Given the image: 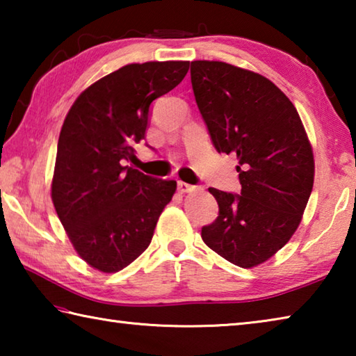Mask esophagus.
<instances>
[{
	"instance_id": "obj_1",
	"label": "esophagus",
	"mask_w": 356,
	"mask_h": 356,
	"mask_svg": "<svg viewBox=\"0 0 356 356\" xmlns=\"http://www.w3.org/2000/svg\"><path fill=\"white\" fill-rule=\"evenodd\" d=\"M195 188H196L195 185H190V184H185V182H179L177 184V190L180 193H190V191H193Z\"/></svg>"
}]
</instances>
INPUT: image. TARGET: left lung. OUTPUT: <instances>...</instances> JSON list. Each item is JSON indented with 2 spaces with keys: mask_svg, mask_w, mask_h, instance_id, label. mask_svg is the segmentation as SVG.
Here are the masks:
<instances>
[{
  "mask_svg": "<svg viewBox=\"0 0 356 356\" xmlns=\"http://www.w3.org/2000/svg\"><path fill=\"white\" fill-rule=\"evenodd\" d=\"M193 92L213 147L238 159L240 195L209 188L218 216L202 226L209 248L238 267L272 257L297 231L314 184V156L292 102L254 72L191 63Z\"/></svg>",
  "mask_w": 356,
  "mask_h": 356,
  "instance_id": "8db88e82",
  "label": "left lung"
}]
</instances>
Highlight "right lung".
Instances as JSON below:
<instances>
[{
  "mask_svg": "<svg viewBox=\"0 0 356 356\" xmlns=\"http://www.w3.org/2000/svg\"><path fill=\"white\" fill-rule=\"evenodd\" d=\"M188 61L129 64L100 78L72 105L58 141L51 200L78 254L114 273L147 248L176 180L125 161L146 138L150 105L184 80Z\"/></svg>",
  "mask_w": 356,
  "mask_h": 356,
  "instance_id": "obj_1",
  "label": "right lung"
}]
</instances>
